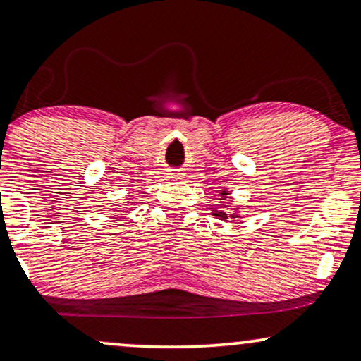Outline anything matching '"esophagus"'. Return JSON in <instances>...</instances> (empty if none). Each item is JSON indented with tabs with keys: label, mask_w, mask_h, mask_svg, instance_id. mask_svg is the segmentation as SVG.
Here are the masks:
<instances>
[{
	"label": "esophagus",
	"mask_w": 361,
	"mask_h": 361,
	"mask_svg": "<svg viewBox=\"0 0 361 361\" xmlns=\"http://www.w3.org/2000/svg\"><path fill=\"white\" fill-rule=\"evenodd\" d=\"M171 178H183V173H178V171H171L170 173Z\"/></svg>",
	"instance_id": "1"
}]
</instances>
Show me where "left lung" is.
Masks as SVG:
<instances>
[{
  "label": "left lung",
  "instance_id": "left-lung-1",
  "mask_svg": "<svg viewBox=\"0 0 361 361\" xmlns=\"http://www.w3.org/2000/svg\"><path fill=\"white\" fill-rule=\"evenodd\" d=\"M213 193H218V204L213 209V216H216L218 220L228 221V220H235V218L241 216L240 208L233 207V202H231V195L226 188L213 191Z\"/></svg>",
  "mask_w": 361,
  "mask_h": 361
}]
</instances>
